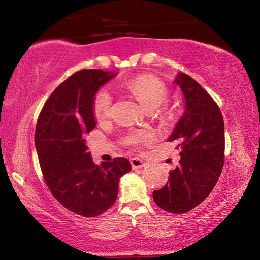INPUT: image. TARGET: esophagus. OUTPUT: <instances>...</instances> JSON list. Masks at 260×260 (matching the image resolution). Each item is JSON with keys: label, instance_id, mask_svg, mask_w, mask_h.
<instances>
[{"label": "esophagus", "instance_id": "34e87169", "mask_svg": "<svg viewBox=\"0 0 260 260\" xmlns=\"http://www.w3.org/2000/svg\"><path fill=\"white\" fill-rule=\"evenodd\" d=\"M131 164L133 169H141V167L146 166L147 162L143 161L142 159H140V158H133V159H131Z\"/></svg>", "mask_w": 260, "mask_h": 260}]
</instances>
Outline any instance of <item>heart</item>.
<instances>
[{"label":"heart","mask_w":260,"mask_h":260,"mask_svg":"<svg viewBox=\"0 0 260 260\" xmlns=\"http://www.w3.org/2000/svg\"><path fill=\"white\" fill-rule=\"evenodd\" d=\"M126 88L135 99L143 105L149 111L155 110L167 100V88L164 82L159 79L150 76V74H143L127 82ZM113 98L111 90L108 87H104L99 90L94 99V112L99 119H105L110 116L112 109ZM152 140V134L150 132L141 131L133 132L125 138V142L128 144L148 143Z\"/></svg>","instance_id":"obj_1"}]
</instances>
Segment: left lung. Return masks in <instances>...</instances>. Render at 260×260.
I'll list each match as a JSON object with an SVG mask.
<instances>
[{
    "mask_svg": "<svg viewBox=\"0 0 260 260\" xmlns=\"http://www.w3.org/2000/svg\"><path fill=\"white\" fill-rule=\"evenodd\" d=\"M174 83L183 94L184 111L167 141L178 143L181 159L152 197L164 211L184 213L201 204L218 181L223 166L225 126L217 103L199 82L179 72Z\"/></svg>",
    "mask_w": 260,
    "mask_h": 260,
    "instance_id": "8db88e82",
    "label": "left lung"
}]
</instances>
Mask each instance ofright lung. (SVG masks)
<instances>
[{
	"mask_svg": "<svg viewBox=\"0 0 260 260\" xmlns=\"http://www.w3.org/2000/svg\"><path fill=\"white\" fill-rule=\"evenodd\" d=\"M116 76L98 69L74 73L52 91L35 129V147L48 188L64 208L86 218L111 208L120 178L132 170L126 158L96 165L85 139L96 127L95 96Z\"/></svg>",
	"mask_w": 260,
	"mask_h": 260,
	"instance_id": "add662e5",
	"label": "right lung"
}]
</instances>
